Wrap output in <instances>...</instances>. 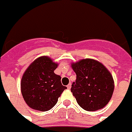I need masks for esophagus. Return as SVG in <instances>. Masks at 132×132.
Instances as JSON below:
<instances>
[{"mask_svg": "<svg viewBox=\"0 0 132 132\" xmlns=\"http://www.w3.org/2000/svg\"><path fill=\"white\" fill-rule=\"evenodd\" d=\"M71 86H72V85H71V83H70L69 85H68V86H67V87H68V89H70L71 88Z\"/></svg>", "mask_w": 132, "mask_h": 132, "instance_id": "esophagus-1", "label": "esophagus"}]
</instances>
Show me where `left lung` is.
I'll use <instances>...</instances> for the list:
<instances>
[{
    "instance_id": "obj_1",
    "label": "left lung",
    "mask_w": 132,
    "mask_h": 132,
    "mask_svg": "<svg viewBox=\"0 0 132 132\" xmlns=\"http://www.w3.org/2000/svg\"><path fill=\"white\" fill-rule=\"evenodd\" d=\"M76 73L71 92L77 103L86 111L102 109L112 96L114 82L109 71L100 62L83 59L72 64Z\"/></svg>"
}]
</instances>
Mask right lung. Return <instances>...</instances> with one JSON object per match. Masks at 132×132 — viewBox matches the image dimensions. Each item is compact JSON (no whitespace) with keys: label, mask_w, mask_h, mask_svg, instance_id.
<instances>
[{"label":"right lung","mask_w":132,"mask_h":132,"mask_svg":"<svg viewBox=\"0 0 132 132\" xmlns=\"http://www.w3.org/2000/svg\"><path fill=\"white\" fill-rule=\"evenodd\" d=\"M58 64L47 56L38 57L30 64L21 79V92L30 108L41 112L51 109L67 87L54 70Z\"/></svg>","instance_id":"1"}]
</instances>
